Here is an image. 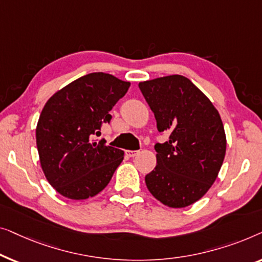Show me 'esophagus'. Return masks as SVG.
I'll use <instances>...</instances> for the list:
<instances>
[{"mask_svg":"<svg viewBox=\"0 0 262 262\" xmlns=\"http://www.w3.org/2000/svg\"><path fill=\"white\" fill-rule=\"evenodd\" d=\"M136 154H139V150H126V156L129 158L135 157Z\"/></svg>","mask_w":262,"mask_h":262,"instance_id":"1","label":"esophagus"}]
</instances>
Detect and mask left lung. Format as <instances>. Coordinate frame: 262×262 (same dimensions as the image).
Segmentation results:
<instances>
[{"instance_id": "1", "label": "left lung", "mask_w": 262, "mask_h": 262, "mask_svg": "<svg viewBox=\"0 0 262 262\" xmlns=\"http://www.w3.org/2000/svg\"><path fill=\"white\" fill-rule=\"evenodd\" d=\"M154 113L158 130L168 141L157 143V166L145 177L149 192L169 208L201 200L217 178L227 140L210 99L186 77L172 75L139 83Z\"/></svg>"}]
</instances>
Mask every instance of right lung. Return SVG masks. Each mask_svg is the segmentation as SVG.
I'll list each match as a JSON object with an SVG mask.
<instances>
[{"mask_svg": "<svg viewBox=\"0 0 262 262\" xmlns=\"http://www.w3.org/2000/svg\"><path fill=\"white\" fill-rule=\"evenodd\" d=\"M130 83L93 72L57 91L43 106L36 126V147L47 180L70 200L94 197L108 185L123 160V150L91 136L110 122L109 112Z\"/></svg>", "mask_w": 262, "mask_h": 262, "instance_id": "right-lung-1", "label": "right lung"}]
</instances>
